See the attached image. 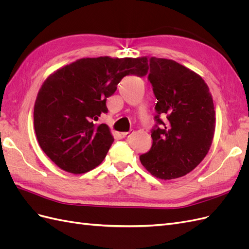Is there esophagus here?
<instances>
[{
	"label": "esophagus",
	"instance_id": "1",
	"mask_svg": "<svg viewBox=\"0 0 249 249\" xmlns=\"http://www.w3.org/2000/svg\"><path fill=\"white\" fill-rule=\"evenodd\" d=\"M133 133H134L133 131H130V132H124V133H123L122 135H123V137H124V138H129Z\"/></svg>",
	"mask_w": 249,
	"mask_h": 249
}]
</instances>
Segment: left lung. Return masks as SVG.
Listing matches in <instances>:
<instances>
[{
    "label": "left lung",
    "instance_id": "obj_1",
    "mask_svg": "<svg viewBox=\"0 0 249 249\" xmlns=\"http://www.w3.org/2000/svg\"><path fill=\"white\" fill-rule=\"evenodd\" d=\"M148 81L157 104L153 144L140 161L158 178L186 176L203 160L212 144L215 110L199 74L173 60L149 59Z\"/></svg>",
    "mask_w": 249,
    "mask_h": 249
}]
</instances>
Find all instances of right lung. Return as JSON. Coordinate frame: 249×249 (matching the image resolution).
Segmentation results:
<instances>
[{"mask_svg": "<svg viewBox=\"0 0 249 249\" xmlns=\"http://www.w3.org/2000/svg\"><path fill=\"white\" fill-rule=\"evenodd\" d=\"M146 57L83 58L44 81L34 106V129L41 149L61 169L80 175L95 168L114 138L107 124L106 101L125 76L144 77Z\"/></svg>", "mask_w": 249, "mask_h": 249, "instance_id": "1", "label": "right lung"}]
</instances>
